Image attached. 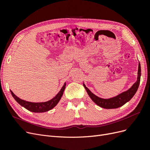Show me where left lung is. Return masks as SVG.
Listing matches in <instances>:
<instances>
[{
    "label": "left lung",
    "instance_id": "1",
    "mask_svg": "<svg viewBox=\"0 0 150 150\" xmlns=\"http://www.w3.org/2000/svg\"><path fill=\"white\" fill-rule=\"evenodd\" d=\"M140 77H141V66L139 63L138 65V78L137 81L128 91L122 93L121 94L117 95V96L112 98L110 99H103L100 98L96 95H94L88 89V88L83 84L84 88L86 89L88 95L91 99L96 103L97 105L103 108L106 109H115L124 105L125 103L129 101L130 99L133 97L135 93H137L138 88L139 87L140 83Z\"/></svg>",
    "mask_w": 150,
    "mask_h": 150
}]
</instances>
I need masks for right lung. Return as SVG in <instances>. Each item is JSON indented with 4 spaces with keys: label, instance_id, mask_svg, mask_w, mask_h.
<instances>
[{
    "label": "right lung",
    "instance_id": "add662e5",
    "mask_svg": "<svg viewBox=\"0 0 150 150\" xmlns=\"http://www.w3.org/2000/svg\"><path fill=\"white\" fill-rule=\"evenodd\" d=\"M66 84L65 83L60 91L57 93V94L55 97L51 99V100L44 103H32L26 101L24 100H22V99L16 96L11 90V93L12 95L13 98L15 99V100L19 104H21L22 106H23L28 110L34 112H43L52 110L53 108H54L57 105V104L60 101V99L63 94V93H64V91L66 88Z\"/></svg>",
    "mask_w": 150,
    "mask_h": 150
}]
</instances>
